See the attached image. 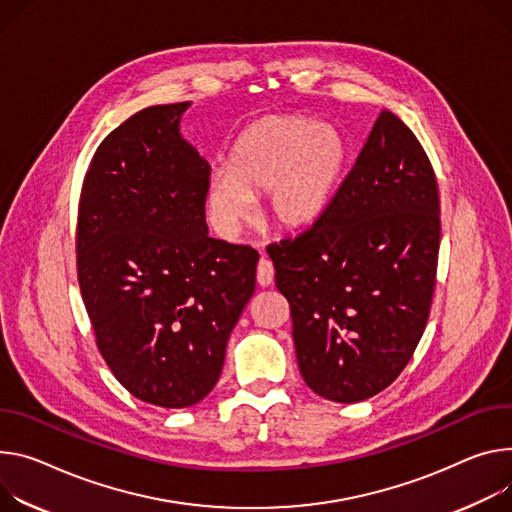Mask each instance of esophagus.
Here are the masks:
<instances>
[{
    "instance_id": "34e87169",
    "label": "esophagus",
    "mask_w": 512,
    "mask_h": 512,
    "mask_svg": "<svg viewBox=\"0 0 512 512\" xmlns=\"http://www.w3.org/2000/svg\"><path fill=\"white\" fill-rule=\"evenodd\" d=\"M273 277H275V269L271 265V261H267L265 257H261L259 265H257V284L267 288L273 284Z\"/></svg>"
}]
</instances>
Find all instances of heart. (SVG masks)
I'll list each match as a JSON object with an SVG mask.
<instances>
[{"mask_svg":"<svg viewBox=\"0 0 512 512\" xmlns=\"http://www.w3.org/2000/svg\"><path fill=\"white\" fill-rule=\"evenodd\" d=\"M345 159L347 147L337 130L304 116H263L239 134L228 169L210 177L214 224L232 237L251 214V198L265 194V214L277 226H310L327 210Z\"/></svg>","mask_w":512,"mask_h":512,"instance_id":"b5f03b06","label":"heart"}]
</instances>
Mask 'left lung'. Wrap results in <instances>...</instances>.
<instances>
[{
	"label": "left lung",
	"instance_id": "8db88e82",
	"mask_svg": "<svg viewBox=\"0 0 512 512\" xmlns=\"http://www.w3.org/2000/svg\"><path fill=\"white\" fill-rule=\"evenodd\" d=\"M439 212L423 145L384 110L327 210L296 239L267 247L312 392L351 404L400 376L431 312Z\"/></svg>",
	"mask_w": 512,
	"mask_h": 512
}]
</instances>
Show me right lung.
Here are the masks:
<instances>
[{
  "instance_id": "obj_1",
  "label": "right lung",
  "mask_w": 512,
  "mask_h": 512,
  "mask_svg": "<svg viewBox=\"0 0 512 512\" xmlns=\"http://www.w3.org/2000/svg\"><path fill=\"white\" fill-rule=\"evenodd\" d=\"M190 102L130 116L98 147L77 216V280L96 345L138 400L188 408L216 386L259 253L208 237L210 165L183 141Z\"/></svg>"
}]
</instances>
